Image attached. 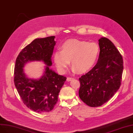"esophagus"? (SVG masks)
Instances as JSON below:
<instances>
[{
    "label": "esophagus",
    "instance_id": "1",
    "mask_svg": "<svg viewBox=\"0 0 133 133\" xmlns=\"http://www.w3.org/2000/svg\"><path fill=\"white\" fill-rule=\"evenodd\" d=\"M73 79H74V78H72V77H67V82H70V81H72V80Z\"/></svg>",
    "mask_w": 133,
    "mask_h": 133
}]
</instances>
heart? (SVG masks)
<instances>
[{"instance_id": "heart-1", "label": "heart", "mask_w": 133, "mask_h": 133, "mask_svg": "<svg viewBox=\"0 0 133 133\" xmlns=\"http://www.w3.org/2000/svg\"><path fill=\"white\" fill-rule=\"evenodd\" d=\"M61 51H56L53 55V60L57 70L65 73L70 61L73 72L84 73L90 70L99 56L100 49L95 43L70 39L64 42L60 47Z\"/></svg>"}]
</instances>
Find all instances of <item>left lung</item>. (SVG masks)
Returning <instances> with one entry per match:
<instances>
[{"instance_id": "left-lung-1", "label": "left lung", "mask_w": 133, "mask_h": 133, "mask_svg": "<svg viewBox=\"0 0 133 133\" xmlns=\"http://www.w3.org/2000/svg\"><path fill=\"white\" fill-rule=\"evenodd\" d=\"M100 54L96 65L79 78V96L85 104L98 107L104 104L119 89L123 71V57L110 40L99 39Z\"/></svg>"}]
</instances>
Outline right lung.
Here are the masks:
<instances>
[{"label": "right lung", "mask_w": 133, "mask_h": 133, "mask_svg": "<svg viewBox=\"0 0 133 133\" xmlns=\"http://www.w3.org/2000/svg\"><path fill=\"white\" fill-rule=\"evenodd\" d=\"M55 37L34 39L23 48L17 57L14 70V83L23 102L37 113L51 111L66 77L51 69V56L56 42ZM31 61H42L45 64L43 75L39 79L28 78L24 72L25 64Z\"/></svg>", "instance_id": "1"}]
</instances>
